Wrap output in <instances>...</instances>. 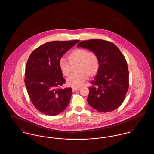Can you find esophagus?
Here are the masks:
<instances>
[{
	"label": "esophagus",
	"mask_w": 154,
	"mask_h": 154,
	"mask_svg": "<svg viewBox=\"0 0 154 154\" xmlns=\"http://www.w3.org/2000/svg\"><path fill=\"white\" fill-rule=\"evenodd\" d=\"M80 88H72V91H73V92H75V91H79V90H80Z\"/></svg>",
	"instance_id": "34e87169"
}]
</instances>
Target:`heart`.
I'll list each match as a JSON object with an SVG mask.
<instances>
[{"label":"heart","mask_w":154,"mask_h":154,"mask_svg":"<svg viewBox=\"0 0 154 154\" xmlns=\"http://www.w3.org/2000/svg\"><path fill=\"white\" fill-rule=\"evenodd\" d=\"M68 62L61 58L59 66L62 74L69 77L72 73V66L77 65V73L72 75L67 80V84L73 87H78L88 79L98 73L100 61L98 55L94 51H88L84 48H77L69 52L67 56Z\"/></svg>","instance_id":"obj_1"}]
</instances>
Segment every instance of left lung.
I'll use <instances>...</instances> for the list:
<instances>
[{"label": "left lung", "mask_w": 154, "mask_h": 154, "mask_svg": "<svg viewBox=\"0 0 154 154\" xmlns=\"http://www.w3.org/2000/svg\"><path fill=\"white\" fill-rule=\"evenodd\" d=\"M77 47L95 52L100 61V70L89 87L88 104L102 112L118 109L124 101L129 87L127 62L117 47L109 41L92 39Z\"/></svg>", "instance_id": "1"}]
</instances>
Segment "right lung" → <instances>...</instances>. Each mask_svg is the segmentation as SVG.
Wrapping results in <instances>:
<instances>
[{"instance_id": "1", "label": "right lung", "mask_w": 154, "mask_h": 154, "mask_svg": "<svg viewBox=\"0 0 154 154\" xmlns=\"http://www.w3.org/2000/svg\"><path fill=\"white\" fill-rule=\"evenodd\" d=\"M80 41H53L43 44L32 52L27 61L25 84L37 110L47 116H55L66 109L72 88L61 89L65 83L59 62Z\"/></svg>"}]
</instances>
